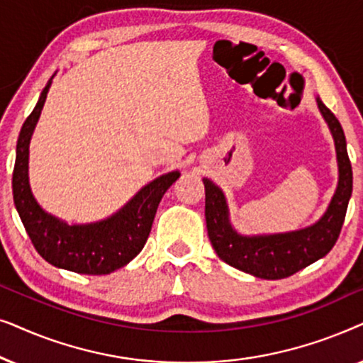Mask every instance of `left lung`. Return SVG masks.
<instances>
[{"label":"left lung","mask_w":363,"mask_h":363,"mask_svg":"<svg viewBox=\"0 0 363 363\" xmlns=\"http://www.w3.org/2000/svg\"><path fill=\"white\" fill-rule=\"evenodd\" d=\"M325 122L335 142L339 162V185L325 215L315 225L299 231L269 236H241L228 221V206L223 191L208 178L205 183V216L208 236L216 255L226 264L261 279H284L324 257L334 247L344 225L352 195V165L347 153L342 125L325 104L317 97Z\"/></svg>","instance_id":"1"}]
</instances>
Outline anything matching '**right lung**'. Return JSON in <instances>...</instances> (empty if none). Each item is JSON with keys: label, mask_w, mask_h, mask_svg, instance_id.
<instances>
[{"label": "right lung", "mask_w": 363, "mask_h": 363, "mask_svg": "<svg viewBox=\"0 0 363 363\" xmlns=\"http://www.w3.org/2000/svg\"><path fill=\"white\" fill-rule=\"evenodd\" d=\"M51 81L24 121L16 145L13 170V198L26 233L36 251L49 264L79 274L101 276L130 262L150 235L153 218L162 196L178 180L180 173L172 172L143 186L121 211L92 225H67L48 215L34 200L28 182L29 140L41 116Z\"/></svg>", "instance_id": "add662e5"}]
</instances>
